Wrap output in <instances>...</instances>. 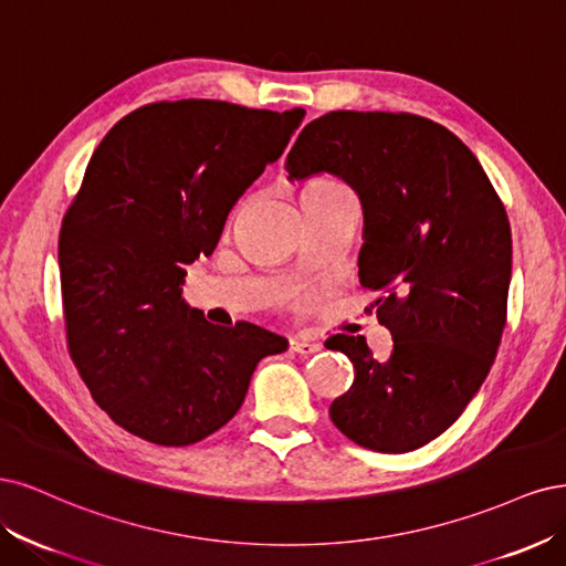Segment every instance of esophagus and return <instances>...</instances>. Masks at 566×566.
I'll use <instances>...</instances> for the list:
<instances>
[{"mask_svg":"<svg viewBox=\"0 0 566 566\" xmlns=\"http://www.w3.org/2000/svg\"><path fill=\"white\" fill-rule=\"evenodd\" d=\"M291 350L298 355H315L322 350V343L310 336H294L291 338Z\"/></svg>","mask_w":566,"mask_h":566,"instance_id":"34e87169","label":"esophagus"}]
</instances>
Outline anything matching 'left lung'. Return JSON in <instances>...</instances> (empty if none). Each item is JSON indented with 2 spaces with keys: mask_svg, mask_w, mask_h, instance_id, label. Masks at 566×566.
I'll use <instances>...</instances> for the list:
<instances>
[{
  "mask_svg": "<svg viewBox=\"0 0 566 566\" xmlns=\"http://www.w3.org/2000/svg\"><path fill=\"white\" fill-rule=\"evenodd\" d=\"M291 180L334 174L361 202V286L392 353L336 334L355 367L329 416L355 444L405 453L440 437L478 395L507 313L513 237L478 157L442 124L409 113L336 111L310 122L286 157Z\"/></svg>",
  "mask_w": 566,
  "mask_h": 566,
  "instance_id": "obj_1",
  "label": "left lung"
}]
</instances>
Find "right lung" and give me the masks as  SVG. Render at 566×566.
<instances>
[{
	"label": "right lung",
	"mask_w": 566,
	"mask_h": 566,
	"mask_svg": "<svg viewBox=\"0 0 566 566\" xmlns=\"http://www.w3.org/2000/svg\"><path fill=\"white\" fill-rule=\"evenodd\" d=\"M305 117L226 101H161L119 119L63 218L67 350L96 405L161 447L205 440L240 411L256 364L286 338L213 326L184 301L186 265Z\"/></svg>",
	"instance_id": "right-lung-1"
}]
</instances>
